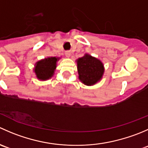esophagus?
<instances>
[{
  "label": "esophagus",
  "mask_w": 148,
  "mask_h": 148,
  "mask_svg": "<svg viewBox=\"0 0 148 148\" xmlns=\"http://www.w3.org/2000/svg\"><path fill=\"white\" fill-rule=\"evenodd\" d=\"M65 54L67 56H70V54H71V53H70L69 51H66L65 52Z\"/></svg>",
  "instance_id": "1"
}]
</instances>
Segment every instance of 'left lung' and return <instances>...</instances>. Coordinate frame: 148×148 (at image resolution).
Returning a JSON list of instances; mask_svg holds the SVG:
<instances>
[{
    "label": "left lung",
    "instance_id": "obj_1",
    "mask_svg": "<svg viewBox=\"0 0 148 148\" xmlns=\"http://www.w3.org/2000/svg\"><path fill=\"white\" fill-rule=\"evenodd\" d=\"M79 79L85 85L92 86L100 81L104 74V65L100 60L86 54L77 60Z\"/></svg>",
    "mask_w": 148,
    "mask_h": 148
}]
</instances>
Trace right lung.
Listing matches in <instances>:
<instances>
[{
  "label": "right lung",
  "instance_id": "obj_1",
  "mask_svg": "<svg viewBox=\"0 0 148 148\" xmlns=\"http://www.w3.org/2000/svg\"><path fill=\"white\" fill-rule=\"evenodd\" d=\"M58 57H48L37 62L35 64L34 72L39 80L49 79L53 77L56 68V62L59 61Z\"/></svg>",
  "mask_w": 148,
  "mask_h": 148
}]
</instances>
